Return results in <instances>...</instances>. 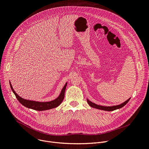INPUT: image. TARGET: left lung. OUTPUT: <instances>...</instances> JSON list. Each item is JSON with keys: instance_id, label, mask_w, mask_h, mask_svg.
Instances as JSON below:
<instances>
[{"instance_id": "left-lung-1", "label": "left lung", "mask_w": 149, "mask_h": 149, "mask_svg": "<svg viewBox=\"0 0 149 149\" xmlns=\"http://www.w3.org/2000/svg\"><path fill=\"white\" fill-rule=\"evenodd\" d=\"M130 98L129 99L127 100V101H125V102H124L123 103L120 104V105H114V106H111V107H107V106H102V105H97L95 103H93V102L90 101L89 100L87 99V102L88 104L91 106V107H93L94 109H99V110H105V111H114L115 110L117 109H119L120 108H122L123 107L129 102V101L130 100Z\"/></svg>"}]
</instances>
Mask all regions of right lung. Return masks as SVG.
<instances>
[{
	"mask_svg": "<svg viewBox=\"0 0 149 149\" xmlns=\"http://www.w3.org/2000/svg\"><path fill=\"white\" fill-rule=\"evenodd\" d=\"M67 84V83H66L65 85L64 86V87H63L59 97L57 98H56L55 100H54L53 101H49V102H38V101L25 100L22 98H21L20 97H19L16 93V92L14 91V90L13 89L12 85L10 82V88H11L13 93L15 95L16 98L20 102V103L22 104L23 105H24L25 107H26L27 108L31 109L37 110V111L47 110H49V109H51L57 107L58 105H59L61 104V103L62 102V101H63V98H64L65 91V89H66Z\"/></svg>",
	"mask_w": 149,
	"mask_h": 149,
	"instance_id": "obj_1",
	"label": "right lung"
}]
</instances>
